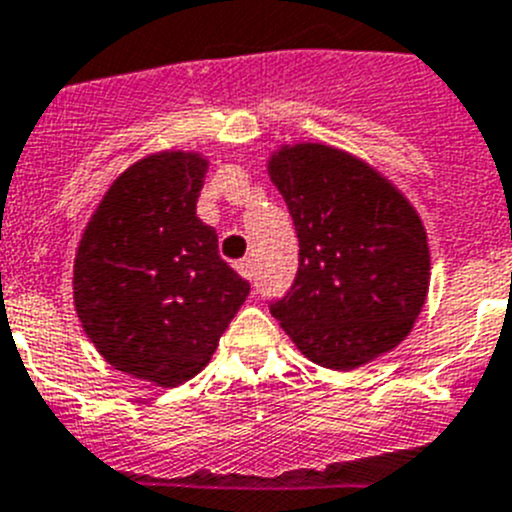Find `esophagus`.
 <instances>
[{
	"label": "esophagus",
	"mask_w": 512,
	"mask_h": 512,
	"mask_svg": "<svg viewBox=\"0 0 512 512\" xmlns=\"http://www.w3.org/2000/svg\"><path fill=\"white\" fill-rule=\"evenodd\" d=\"M236 271H238V274L243 276V279H253V261H251V259L238 261V264H236Z\"/></svg>",
	"instance_id": "esophagus-1"
}]
</instances>
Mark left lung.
<instances>
[{
  "instance_id": "1",
  "label": "left lung",
  "mask_w": 512,
  "mask_h": 512,
  "mask_svg": "<svg viewBox=\"0 0 512 512\" xmlns=\"http://www.w3.org/2000/svg\"><path fill=\"white\" fill-rule=\"evenodd\" d=\"M299 238V269L271 314L304 358L353 370L409 335L429 292L419 213L370 164L327 144L271 154Z\"/></svg>"
}]
</instances>
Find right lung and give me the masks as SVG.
Returning <instances> with one entry per match:
<instances>
[{
	"label": "right lung",
	"mask_w": 512,
	"mask_h": 512,
	"mask_svg": "<svg viewBox=\"0 0 512 512\" xmlns=\"http://www.w3.org/2000/svg\"><path fill=\"white\" fill-rule=\"evenodd\" d=\"M208 159L159 152L121 172L73 266L75 312L116 370L172 388L213 358L251 284L220 259L195 213Z\"/></svg>",
	"instance_id": "add662e5"
}]
</instances>
